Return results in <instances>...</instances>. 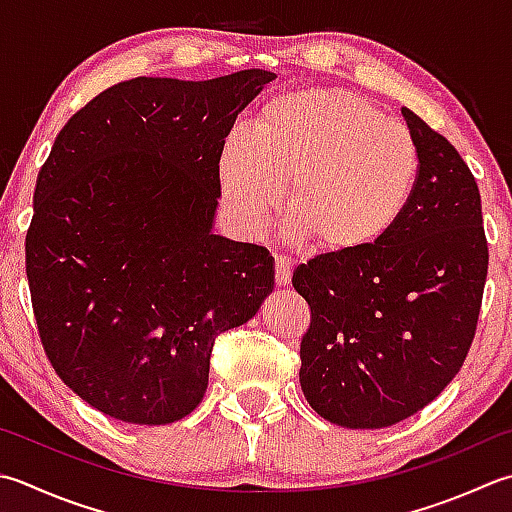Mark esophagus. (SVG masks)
I'll use <instances>...</instances> for the list:
<instances>
[{"instance_id":"esophagus-1","label":"esophagus","mask_w":512,"mask_h":512,"mask_svg":"<svg viewBox=\"0 0 512 512\" xmlns=\"http://www.w3.org/2000/svg\"><path fill=\"white\" fill-rule=\"evenodd\" d=\"M290 275H293V264H290V259H286L282 255H275V282H277V286H288Z\"/></svg>"}]
</instances>
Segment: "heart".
<instances>
[{
  "instance_id": "1",
  "label": "heart",
  "mask_w": 512,
  "mask_h": 512,
  "mask_svg": "<svg viewBox=\"0 0 512 512\" xmlns=\"http://www.w3.org/2000/svg\"><path fill=\"white\" fill-rule=\"evenodd\" d=\"M230 217L255 233L286 182L288 235L348 257L384 242L413 199L419 150L408 128L344 88H306L259 110L217 162Z\"/></svg>"
}]
</instances>
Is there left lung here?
<instances>
[{
	"label": "left lung",
	"mask_w": 512,
	"mask_h": 512,
	"mask_svg": "<svg viewBox=\"0 0 512 512\" xmlns=\"http://www.w3.org/2000/svg\"><path fill=\"white\" fill-rule=\"evenodd\" d=\"M419 150L413 199L384 242L317 255L293 286L310 306L299 384L317 415L386 428L453 382L473 344L488 273L482 199L444 135L402 108Z\"/></svg>",
	"instance_id": "8db88e82"
}]
</instances>
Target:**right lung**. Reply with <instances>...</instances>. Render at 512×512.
Masks as SVG:
<instances>
[{
	"label": "right lung",
	"mask_w": 512,
	"mask_h": 512,
	"mask_svg": "<svg viewBox=\"0 0 512 512\" xmlns=\"http://www.w3.org/2000/svg\"><path fill=\"white\" fill-rule=\"evenodd\" d=\"M273 73L135 77L77 110L37 175L26 277L59 379L126 424L193 413L215 337L273 293L264 246L213 235L217 162Z\"/></svg>",
	"instance_id": "obj_1"
}]
</instances>
